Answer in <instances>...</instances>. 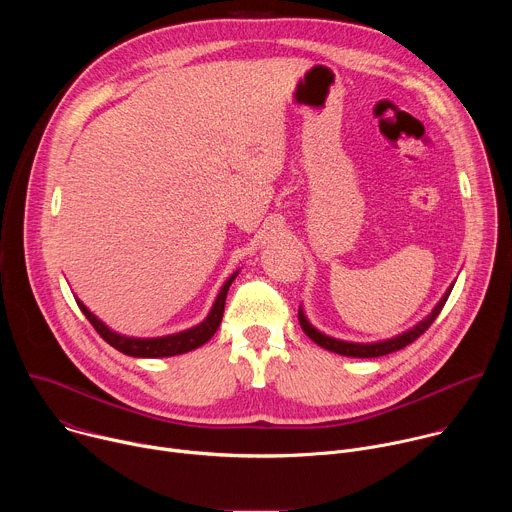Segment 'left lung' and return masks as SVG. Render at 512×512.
Here are the masks:
<instances>
[{"instance_id": "8db88e82", "label": "left lung", "mask_w": 512, "mask_h": 512, "mask_svg": "<svg viewBox=\"0 0 512 512\" xmlns=\"http://www.w3.org/2000/svg\"><path fill=\"white\" fill-rule=\"evenodd\" d=\"M454 283L448 287L446 294L442 296V300L435 304V308L431 310V314H427L421 322H417L413 328L405 330L403 334H397L393 338H387V340H379V342H348V340H338V338H332V336H326L322 334L320 330H316L310 320L306 318L304 310L300 308L298 312V318H300V326L302 330L308 334V338H312L318 346L330 350V352H336V354H342V356H352V358H375V356H383V354H391L395 350H401L405 348L407 344H411L413 340H417L431 324L433 320L437 318V314L442 312L444 304L448 302L450 298V291H452Z\"/></svg>"}]
</instances>
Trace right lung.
Returning a JSON list of instances; mask_svg holds the SVG:
<instances>
[{
	"label": "right lung",
	"instance_id": "add662e5",
	"mask_svg": "<svg viewBox=\"0 0 512 512\" xmlns=\"http://www.w3.org/2000/svg\"><path fill=\"white\" fill-rule=\"evenodd\" d=\"M239 275V271H235L225 285L218 291V296L208 312V316L182 332L176 334H168V336H158V338H133V336H123L115 330H111L105 322H101L81 300H77L81 312L87 316V320L93 324V328L99 332V336L111 344L113 348H117L119 352L127 354V356H135V358H164V356H176V354H184L190 352L198 346H202L204 342H208L214 332L221 326L223 320V312H225V300H227V291L231 287V283L235 281V277Z\"/></svg>",
	"mask_w": 512,
	"mask_h": 512
}]
</instances>
